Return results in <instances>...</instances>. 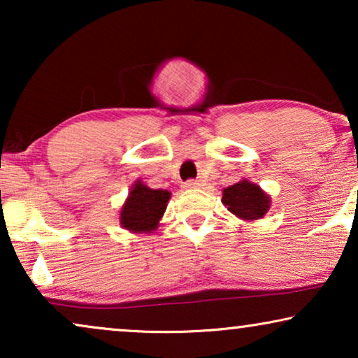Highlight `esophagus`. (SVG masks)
<instances>
[{
    "label": "esophagus",
    "instance_id": "esophagus-1",
    "mask_svg": "<svg viewBox=\"0 0 358 358\" xmlns=\"http://www.w3.org/2000/svg\"><path fill=\"white\" fill-rule=\"evenodd\" d=\"M202 185H203L202 180H197V179H189L187 182H184L182 187H184V189H199V187H202Z\"/></svg>",
    "mask_w": 358,
    "mask_h": 358
}]
</instances>
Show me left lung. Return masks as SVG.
<instances>
[{
    "label": "left lung",
    "mask_w": 358,
    "mask_h": 358,
    "mask_svg": "<svg viewBox=\"0 0 358 358\" xmlns=\"http://www.w3.org/2000/svg\"><path fill=\"white\" fill-rule=\"evenodd\" d=\"M222 200L229 212L244 220L262 218L271 207L268 195L249 180H241L224 189Z\"/></svg>",
    "instance_id": "1"
}]
</instances>
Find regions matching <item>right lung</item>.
I'll list each match as a JSON object with an SVG mask.
<instances>
[{
  "mask_svg": "<svg viewBox=\"0 0 358 358\" xmlns=\"http://www.w3.org/2000/svg\"><path fill=\"white\" fill-rule=\"evenodd\" d=\"M171 194L168 190L150 189L140 180L134 185L131 192L120 212L122 227L134 233H150L158 228Z\"/></svg>",
  "mask_w": 358,
  "mask_h": 358,
  "instance_id": "1",
  "label": "right lung"
}]
</instances>
